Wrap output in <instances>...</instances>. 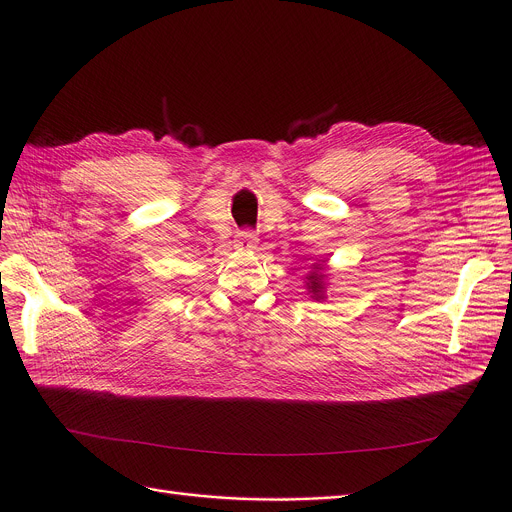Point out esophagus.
<instances>
[{"instance_id": "34e87169", "label": "esophagus", "mask_w": 512, "mask_h": 512, "mask_svg": "<svg viewBox=\"0 0 512 512\" xmlns=\"http://www.w3.org/2000/svg\"><path fill=\"white\" fill-rule=\"evenodd\" d=\"M235 247L239 251H251L257 247V235L251 231V229H243L237 233V239H235Z\"/></svg>"}]
</instances>
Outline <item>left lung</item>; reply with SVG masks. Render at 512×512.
Returning a JSON list of instances; mask_svg holds the SVG:
<instances>
[{"instance_id":"obj_1","label":"left lung","mask_w":512,"mask_h":512,"mask_svg":"<svg viewBox=\"0 0 512 512\" xmlns=\"http://www.w3.org/2000/svg\"><path fill=\"white\" fill-rule=\"evenodd\" d=\"M324 263H314L312 265V271L308 273V281H306V285H308V291H310V294H312V298L316 300V302H320V300H324L326 298V294H324V291H326V283H324V267H322Z\"/></svg>"}]
</instances>
